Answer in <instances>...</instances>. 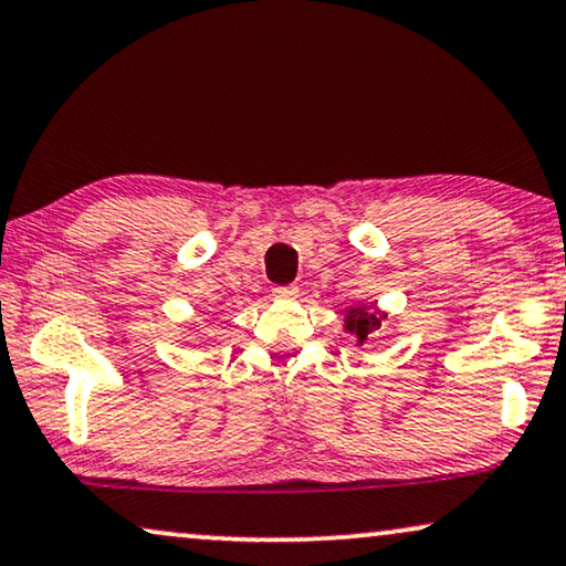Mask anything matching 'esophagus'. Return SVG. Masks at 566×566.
<instances>
[{
    "label": "esophagus",
    "instance_id": "obj_1",
    "mask_svg": "<svg viewBox=\"0 0 566 566\" xmlns=\"http://www.w3.org/2000/svg\"><path fill=\"white\" fill-rule=\"evenodd\" d=\"M297 287H292V284H287V287H274V297L279 300H295L297 297Z\"/></svg>",
    "mask_w": 566,
    "mask_h": 566
}]
</instances>
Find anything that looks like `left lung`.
<instances>
[{
	"instance_id": "8db88e82",
	"label": "left lung",
	"mask_w": 566,
	"mask_h": 566,
	"mask_svg": "<svg viewBox=\"0 0 566 566\" xmlns=\"http://www.w3.org/2000/svg\"><path fill=\"white\" fill-rule=\"evenodd\" d=\"M386 315H388L386 311H380V307L375 305H365V303L349 305L344 313V328L346 334L354 336V342L365 344L378 334L380 323L386 321Z\"/></svg>"
}]
</instances>
